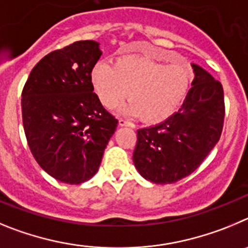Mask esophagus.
<instances>
[{
    "mask_svg": "<svg viewBox=\"0 0 248 248\" xmlns=\"http://www.w3.org/2000/svg\"><path fill=\"white\" fill-rule=\"evenodd\" d=\"M119 124L121 127H135V124H133L132 122L126 121V120H122V119L119 120Z\"/></svg>",
    "mask_w": 248,
    "mask_h": 248,
    "instance_id": "34e87169",
    "label": "esophagus"
}]
</instances>
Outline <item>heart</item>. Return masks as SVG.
<instances>
[{"label": "heart", "mask_w": 248, "mask_h": 248, "mask_svg": "<svg viewBox=\"0 0 248 248\" xmlns=\"http://www.w3.org/2000/svg\"><path fill=\"white\" fill-rule=\"evenodd\" d=\"M190 80L191 69L183 60L166 65L135 55L120 58L115 66L99 62L91 71V84L105 108H115L128 95L131 102L120 111L140 116L146 122L173 115L185 99Z\"/></svg>", "instance_id": "heart-1"}]
</instances>
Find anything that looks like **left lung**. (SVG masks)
<instances>
[{
    "instance_id": "left-lung-1",
    "label": "left lung",
    "mask_w": 248,
    "mask_h": 248,
    "mask_svg": "<svg viewBox=\"0 0 248 248\" xmlns=\"http://www.w3.org/2000/svg\"><path fill=\"white\" fill-rule=\"evenodd\" d=\"M194 79L177 112L160 124L137 131L133 163L155 184L188 177L220 140L225 117L224 90L213 75L191 63Z\"/></svg>"
}]
</instances>
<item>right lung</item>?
<instances>
[{
    "mask_svg": "<svg viewBox=\"0 0 248 248\" xmlns=\"http://www.w3.org/2000/svg\"><path fill=\"white\" fill-rule=\"evenodd\" d=\"M101 55L95 41L49 53L32 69L22 93L23 128L33 157L66 184H81L97 173L117 127L91 84Z\"/></svg>",
    "mask_w": 248,
    "mask_h": 248,
    "instance_id": "add662e5",
    "label": "right lung"
}]
</instances>
